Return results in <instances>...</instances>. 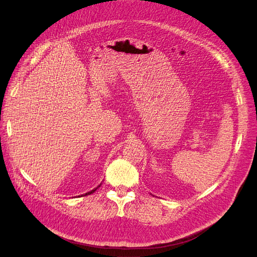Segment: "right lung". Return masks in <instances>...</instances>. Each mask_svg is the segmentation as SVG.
I'll return each mask as SVG.
<instances>
[{
	"mask_svg": "<svg viewBox=\"0 0 257 257\" xmlns=\"http://www.w3.org/2000/svg\"><path fill=\"white\" fill-rule=\"evenodd\" d=\"M100 185H101V184H100ZM100 185H99V186H98V187H96V188H94V189H93V190H91V191H90V192H87V193H85V194H83V195H80V196H85V195H90V194H92V193H94V192H95V191H96V190H97V189H98V188H99V187H100ZM78 197H79V196H78Z\"/></svg>",
	"mask_w": 257,
	"mask_h": 257,
	"instance_id": "add662e5",
	"label": "right lung"
}]
</instances>
